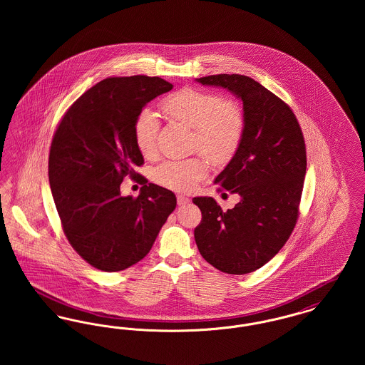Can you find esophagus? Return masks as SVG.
Listing matches in <instances>:
<instances>
[{
  "label": "esophagus",
  "instance_id": "34e87169",
  "mask_svg": "<svg viewBox=\"0 0 365 365\" xmlns=\"http://www.w3.org/2000/svg\"><path fill=\"white\" fill-rule=\"evenodd\" d=\"M176 201H178L179 207H185V205H187L190 202V200L187 197H185V195H178Z\"/></svg>",
  "mask_w": 365,
  "mask_h": 365
}]
</instances>
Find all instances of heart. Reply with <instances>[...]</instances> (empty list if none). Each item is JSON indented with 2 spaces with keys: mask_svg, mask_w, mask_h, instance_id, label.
I'll list each match as a JSON object with an SVG mask.
<instances>
[{
  "mask_svg": "<svg viewBox=\"0 0 365 365\" xmlns=\"http://www.w3.org/2000/svg\"><path fill=\"white\" fill-rule=\"evenodd\" d=\"M161 110L168 118L194 128L195 146L215 164H226L237 152L242 139L245 119L241 106L231 98L213 93L185 87L161 103ZM158 119L143 109L134 124V138L139 153L146 158L157 155ZM208 174V163L202 157L165 160L157 165L153 179L158 185L175 191L187 192Z\"/></svg>",
  "mask_w": 365,
  "mask_h": 365,
  "instance_id": "obj_1",
  "label": "heart"
}]
</instances>
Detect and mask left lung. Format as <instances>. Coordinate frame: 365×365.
<instances>
[{"instance_id": "obj_1", "label": "left lung", "mask_w": 365, "mask_h": 365, "mask_svg": "<svg viewBox=\"0 0 365 365\" xmlns=\"http://www.w3.org/2000/svg\"><path fill=\"white\" fill-rule=\"evenodd\" d=\"M195 81L242 101V139L215 179L219 190L241 200L227 210L212 197L192 202L202 213L194 230L201 256L222 272L245 275L271 260L294 228L307 173L305 142L290 106L255 79L220 73Z\"/></svg>"}]
</instances>
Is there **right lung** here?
I'll use <instances>...</instances> for the list:
<instances>
[{
	"instance_id": "1",
	"label": "right lung",
	"mask_w": 365,
	"mask_h": 365,
	"mask_svg": "<svg viewBox=\"0 0 365 365\" xmlns=\"http://www.w3.org/2000/svg\"><path fill=\"white\" fill-rule=\"evenodd\" d=\"M157 76L108 78L88 88L58 124L49 155V183L67 240L90 265L123 271L142 260L176 208L155 183L123 197V178L143 164L134 138L145 105L170 91ZM145 183L146 179H142Z\"/></svg>"
}]
</instances>
